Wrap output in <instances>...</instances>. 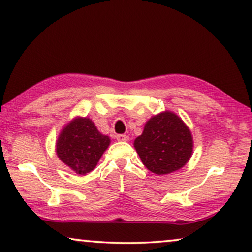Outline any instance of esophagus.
Returning <instances> with one entry per match:
<instances>
[{"instance_id": "34e87169", "label": "esophagus", "mask_w": 252, "mask_h": 252, "mask_svg": "<svg viewBox=\"0 0 252 252\" xmlns=\"http://www.w3.org/2000/svg\"><path fill=\"white\" fill-rule=\"evenodd\" d=\"M116 139L119 141H127L129 140V136H126V134H118V136H116Z\"/></svg>"}]
</instances>
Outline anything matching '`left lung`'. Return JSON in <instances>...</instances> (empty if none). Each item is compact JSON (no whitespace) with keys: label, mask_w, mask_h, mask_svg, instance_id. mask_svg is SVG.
Listing matches in <instances>:
<instances>
[{"label":"left lung","mask_w":252,"mask_h":252,"mask_svg":"<svg viewBox=\"0 0 252 252\" xmlns=\"http://www.w3.org/2000/svg\"><path fill=\"white\" fill-rule=\"evenodd\" d=\"M133 146L150 171L168 175L189 162L193 153V137L178 115L166 111L148 120Z\"/></svg>","instance_id":"8db88e82"}]
</instances>
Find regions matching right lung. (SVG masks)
I'll return each instance as SVG.
<instances>
[{
	"label": "right lung",
	"instance_id": "add662e5",
	"mask_svg": "<svg viewBox=\"0 0 252 252\" xmlns=\"http://www.w3.org/2000/svg\"><path fill=\"white\" fill-rule=\"evenodd\" d=\"M111 143L88 118H75L63 126L56 143L60 161L79 175L92 171Z\"/></svg>",
	"mask_w": 252,
	"mask_h": 252
}]
</instances>
